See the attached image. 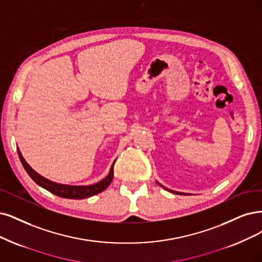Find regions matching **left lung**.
Masks as SVG:
<instances>
[{
	"label": "left lung",
	"instance_id": "1",
	"mask_svg": "<svg viewBox=\"0 0 262 262\" xmlns=\"http://www.w3.org/2000/svg\"><path fill=\"white\" fill-rule=\"evenodd\" d=\"M159 185H160V183H159ZM160 186H161V187H163L162 185H160ZM163 188H164V187H163ZM165 189H166V188H165ZM166 190H167V191H170V190H168V189H166ZM170 192H173V193H177V194H185V193H179V192H175V191H170Z\"/></svg>",
	"mask_w": 262,
	"mask_h": 262
}]
</instances>
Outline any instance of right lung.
I'll list each match as a JSON object with an SVG mask.
<instances>
[{"label": "right lung", "mask_w": 262, "mask_h": 262, "mask_svg": "<svg viewBox=\"0 0 262 262\" xmlns=\"http://www.w3.org/2000/svg\"><path fill=\"white\" fill-rule=\"evenodd\" d=\"M18 156L19 159H20V162L23 164L24 168L28 172V175L32 178L34 182H36L38 186H41L42 188L46 189L47 191H50L53 194L64 198V199H72V200H82L93 196L95 194H98V193L102 192L110 186V183L112 182L113 179V166L111 167V170L109 172V175L106 176L103 180H101L98 183H95L93 186H87V187H74V186H66V185H60V183H56L51 180H48L41 175H38L36 171H34L30 166L28 165L25 159L23 158L20 151L18 150Z\"/></svg>", "instance_id": "1"}]
</instances>
